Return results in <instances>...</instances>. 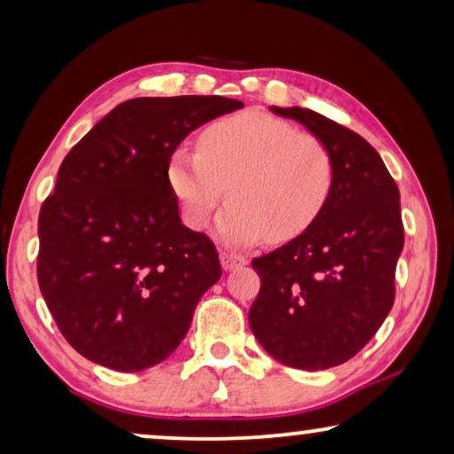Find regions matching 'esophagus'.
<instances>
[{"mask_svg":"<svg viewBox=\"0 0 454 454\" xmlns=\"http://www.w3.org/2000/svg\"><path fill=\"white\" fill-rule=\"evenodd\" d=\"M244 264H247L246 256H239V254H233V252H221V266L225 270L239 269V266Z\"/></svg>","mask_w":454,"mask_h":454,"instance_id":"34e87169","label":"esophagus"}]
</instances>
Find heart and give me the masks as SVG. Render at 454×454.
<instances>
[{
	"instance_id": "b5f03b06",
	"label": "heart",
	"mask_w": 454,
	"mask_h": 454,
	"mask_svg": "<svg viewBox=\"0 0 454 454\" xmlns=\"http://www.w3.org/2000/svg\"><path fill=\"white\" fill-rule=\"evenodd\" d=\"M192 227L200 229L227 194L216 221L229 244L270 235L294 239L318 219L333 190V159L309 132L260 111L219 120L204 129L198 151L177 148L167 169Z\"/></svg>"
}]
</instances>
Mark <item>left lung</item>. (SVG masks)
I'll list each match as a JSON object with an SVG mask.
<instances>
[{"mask_svg":"<svg viewBox=\"0 0 454 454\" xmlns=\"http://www.w3.org/2000/svg\"><path fill=\"white\" fill-rule=\"evenodd\" d=\"M300 121L333 159V190L312 225L254 258L260 291L250 328L270 357L297 370L345 364L374 337L395 301L403 252L401 196L362 136L301 107H270Z\"/></svg>","mask_w":454,"mask_h":454,"instance_id":"left-lung-1","label":"left lung"}]
</instances>
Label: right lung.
I'll list each match as a JSON object with an SVG mask.
<instances>
[{
  "instance_id": "right-lung-1",
  "label": "right lung",
  "mask_w": 454,
  "mask_h": 454,
  "mask_svg": "<svg viewBox=\"0 0 454 454\" xmlns=\"http://www.w3.org/2000/svg\"><path fill=\"white\" fill-rule=\"evenodd\" d=\"M244 107L227 97H140L111 109L59 167L39 215V287L67 343L117 372L171 356L219 254L179 219L167 169L196 128Z\"/></svg>"
}]
</instances>
